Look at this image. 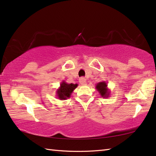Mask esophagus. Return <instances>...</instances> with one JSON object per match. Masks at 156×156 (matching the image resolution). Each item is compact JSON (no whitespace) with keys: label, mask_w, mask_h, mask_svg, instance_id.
I'll return each instance as SVG.
<instances>
[{"label":"esophagus","mask_w":156,"mask_h":156,"mask_svg":"<svg viewBox=\"0 0 156 156\" xmlns=\"http://www.w3.org/2000/svg\"><path fill=\"white\" fill-rule=\"evenodd\" d=\"M79 82H80V83L82 84V85H85L86 84V79L84 78H80V80H79Z\"/></svg>","instance_id":"esophagus-1"}]
</instances>
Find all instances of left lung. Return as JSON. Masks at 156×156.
Segmentation results:
<instances>
[{
  "instance_id": "left-lung-1",
  "label": "left lung",
  "mask_w": 156,
  "mask_h": 156,
  "mask_svg": "<svg viewBox=\"0 0 156 156\" xmlns=\"http://www.w3.org/2000/svg\"><path fill=\"white\" fill-rule=\"evenodd\" d=\"M96 90L99 92V94L102 98H109L110 96V91L107 87V84L106 82H100L96 85Z\"/></svg>"
}]
</instances>
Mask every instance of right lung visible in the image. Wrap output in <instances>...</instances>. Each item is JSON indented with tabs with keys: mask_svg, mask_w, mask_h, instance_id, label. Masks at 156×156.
I'll return each mask as SVG.
<instances>
[{
	"mask_svg": "<svg viewBox=\"0 0 156 156\" xmlns=\"http://www.w3.org/2000/svg\"><path fill=\"white\" fill-rule=\"evenodd\" d=\"M78 84H69L62 81L60 84V87L56 91V96L60 100L69 98L74 89L77 87Z\"/></svg>",
	"mask_w": 156,
	"mask_h": 156,
	"instance_id": "1",
	"label": "right lung"
}]
</instances>
